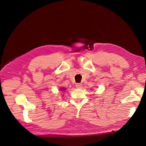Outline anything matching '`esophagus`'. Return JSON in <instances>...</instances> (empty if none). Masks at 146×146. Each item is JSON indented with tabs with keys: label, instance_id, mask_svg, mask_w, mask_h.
Returning a JSON list of instances; mask_svg holds the SVG:
<instances>
[{
	"label": "esophagus",
	"instance_id": "1",
	"mask_svg": "<svg viewBox=\"0 0 146 146\" xmlns=\"http://www.w3.org/2000/svg\"><path fill=\"white\" fill-rule=\"evenodd\" d=\"M76 86L77 88H80L82 86V83H76Z\"/></svg>",
	"mask_w": 146,
	"mask_h": 146
}]
</instances>
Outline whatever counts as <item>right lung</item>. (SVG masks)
<instances>
[{"mask_svg":"<svg viewBox=\"0 0 146 146\" xmlns=\"http://www.w3.org/2000/svg\"><path fill=\"white\" fill-rule=\"evenodd\" d=\"M61 91H64V90H66V88H61Z\"/></svg>","mask_w":146,"mask_h":146,"instance_id":"add662e5","label":"right lung"}]
</instances>
